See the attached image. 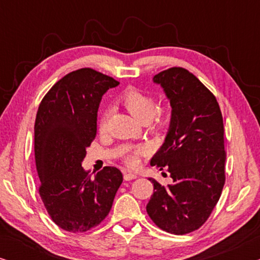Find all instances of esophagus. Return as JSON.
<instances>
[{"instance_id": "34e87169", "label": "esophagus", "mask_w": 260, "mask_h": 260, "mask_svg": "<svg viewBox=\"0 0 260 260\" xmlns=\"http://www.w3.org/2000/svg\"><path fill=\"white\" fill-rule=\"evenodd\" d=\"M136 177H137V175L134 173H124V180L125 181L134 180V179H136Z\"/></svg>"}]
</instances>
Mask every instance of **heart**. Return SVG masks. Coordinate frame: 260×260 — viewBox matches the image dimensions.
<instances>
[{
    "instance_id": "obj_1",
    "label": "heart",
    "mask_w": 260,
    "mask_h": 260,
    "mask_svg": "<svg viewBox=\"0 0 260 260\" xmlns=\"http://www.w3.org/2000/svg\"><path fill=\"white\" fill-rule=\"evenodd\" d=\"M119 103L127 110V112L135 119L141 123H148L149 120L155 119L156 124H166L168 122V113L156 111L155 99L144 92H141L136 88L129 87L120 94ZM106 116L103 117L99 123V129L105 130ZM141 150H135L129 152L125 156V162L129 166H135L137 163V154Z\"/></svg>"
}]
</instances>
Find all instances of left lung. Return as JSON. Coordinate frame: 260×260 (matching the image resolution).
Segmentation results:
<instances>
[{
    "label": "left lung",
    "mask_w": 260,
    "mask_h": 260,
    "mask_svg": "<svg viewBox=\"0 0 260 260\" xmlns=\"http://www.w3.org/2000/svg\"><path fill=\"white\" fill-rule=\"evenodd\" d=\"M152 81L163 88L172 116L150 166L166 169L173 183L165 187L149 179L154 194L147 212L166 232L186 234L204 225L225 184L222 115L212 92L189 71L173 67Z\"/></svg>",
    "instance_id": "left-lung-1"
}]
</instances>
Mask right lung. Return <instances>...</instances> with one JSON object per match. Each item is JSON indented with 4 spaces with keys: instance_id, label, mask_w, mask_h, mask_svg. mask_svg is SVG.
I'll use <instances>...</instances> for the list:
<instances>
[{
    "instance_id": "obj_1",
    "label": "right lung",
    "mask_w": 260,
    "mask_h": 260,
    "mask_svg": "<svg viewBox=\"0 0 260 260\" xmlns=\"http://www.w3.org/2000/svg\"><path fill=\"white\" fill-rule=\"evenodd\" d=\"M118 85L92 69L77 70L60 79L39 106L34 125L39 193L53 221L69 232L99 225L123 182L115 167H104L94 176L81 167L97 134L103 95Z\"/></svg>"
}]
</instances>
